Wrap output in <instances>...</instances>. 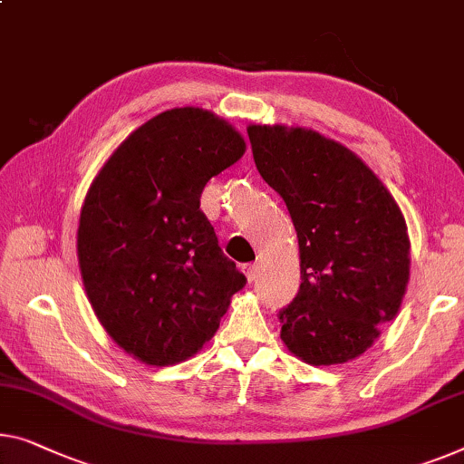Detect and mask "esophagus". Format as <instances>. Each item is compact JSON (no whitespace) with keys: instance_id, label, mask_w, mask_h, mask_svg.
Listing matches in <instances>:
<instances>
[{"instance_id":"obj_1","label":"esophagus","mask_w":464,"mask_h":464,"mask_svg":"<svg viewBox=\"0 0 464 464\" xmlns=\"http://www.w3.org/2000/svg\"><path fill=\"white\" fill-rule=\"evenodd\" d=\"M244 273L247 276V281L252 283L256 276H258V265H256V262H250V265H244Z\"/></svg>"}]
</instances>
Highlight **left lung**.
Masks as SVG:
<instances>
[{
    "label": "left lung",
    "instance_id": "obj_1",
    "mask_svg": "<svg viewBox=\"0 0 464 464\" xmlns=\"http://www.w3.org/2000/svg\"><path fill=\"white\" fill-rule=\"evenodd\" d=\"M260 177L294 220L302 283L281 340L313 366L354 361L398 314L411 241L396 199L354 151L316 130L250 124Z\"/></svg>",
    "mask_w": 464,
    "mask_h": 464
}]
</instances>
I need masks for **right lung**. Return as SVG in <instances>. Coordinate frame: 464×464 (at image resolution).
<instances>
[{"mask_svg":"<svg viewBox=\"0 0 464 464\" xmlns=\"http://www.w3.org/2000/svg\"><path fill=\"white\" fill-rule=\"evenodd\" d=\"M244 151L227 121L172 108L133 130L87 191L77 233L82 285L108 335L145 364L202 350L246 285L199 210L206 183Z\"/></svg>","mask_w":464,"mask_h":464,"instance_id":"obj_1","label":"right lung"}]
</instances>
